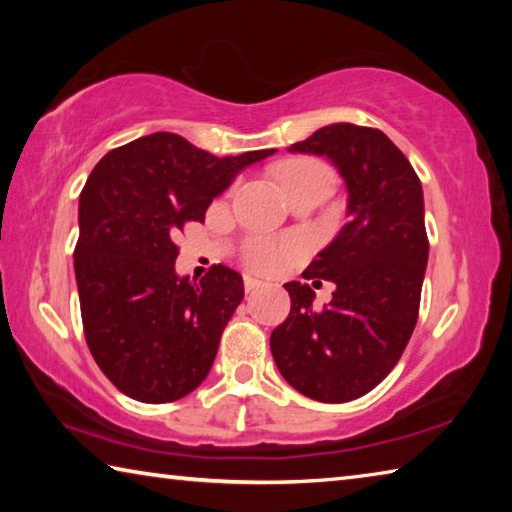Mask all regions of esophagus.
<instances>
[{"label": "esophagus", "instance_id": "obj_1", "mask_svg": "<svg viewBox=\"0 0 512 512\" xmlns=\"http://www.w3.org/2000/svg\"><path fill=\"white\" fill-rule=\"evenodd\" d=\"M244 287H246V293H255V291H259V289H264L266 284H264L262 280H257V277L246 275V277H244Z\"/></svg>", "mask_w": 512, "mask_h": 512}]
</instances>
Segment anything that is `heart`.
<instances>
[{
    "mask_svg": "<svg viewBox=\"0 0 512 512\" xmlns=\"http://www.w3.org/2000/svg\"><path fill=\"white\" fill-rule=\"evenodd\" d=\"M280 180L282 185L287 187V192H291V189L307 183H316V180L332 183V173H329V169L323 162L300 158V160H291L287 164H282ZM296 253H298V244H293V241L253 239L248 241L244 248V262L246 266L253 268V271L277 273L282 271L293 257H296Z\"/></svg>",
    "mask_w": 512,
    "mask_h": 512,
    "instance_id": "1",
    "label": "heart"
}]
</instances>
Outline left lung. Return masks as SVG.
Instances as JSON below:
<instances>
[{"mask_svg":"<svg viewBox=\"0 0 512 512\" xmlns=\"http://www.w3.org/2000/svg\"><path fill=\"white\" fill-rule=\"evenodd\" d=\"M289 153L334 164L348 189V223L302 273L314 284L334 282L332 302L314 309L309 284H284L291 311L273 329L271 352L298 393L350 402L395 368L418 323L429 259L422 185L377 128L329 124L291 144Z\"/></svg>","mask_w":512,"mask_h":512,"instance_id":"obj_1","label":"left lung"}]
</instances>
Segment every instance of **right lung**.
I'll use <instances>...</instances> for the list:
<instances>
[{
	"instance_id": "add662e5",
	"label": "right lung",
	"mask_w": 512,
	"mask_h": 512,
	"mask_svg": "<svg viewBox=\"0 0 512 512\" xmlns=\"http://www.w3.org/2000/svg\"><path fill=\"white\" fill-rule=\"evenodd\" d=\"M275 149L216 155L176 133L112 149L79 198L74 273L85 341L112 384L137 402H176L210 372L244 280L212 266L201 280L176 273L173 239L205 219L216 196Z\"/></svg>"
}]
</instances>
